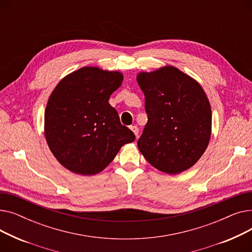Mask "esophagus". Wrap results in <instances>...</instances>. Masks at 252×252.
Returning <instances> with one entry per match:
<instances>
[{"label":"esophagus","instance_id":"34e87169","mask_svg":"<svg viewBox=\"0 0 252 252\" xmlns=\"http://www.w3.org/2000/svg\"><path fill=\"white\" fill-rule=\"evenodd\" d=\"M129 128L134 131L135 136L138 138V137H139V128H138V126H130Z\"/></svg>","mask_w":252,"mask_h":252}]
</instances>
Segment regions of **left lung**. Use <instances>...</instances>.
I'll return each mask as SVG.
<instances>
[{"label": "left lung", "instance_id": "1", "mask_svg": "<svg viewBox=\"0 0 252 252\" xmlns=\"http://www.w3.org/2000/svg\"><path fill=\"white\" fill-rule=\"evenodd\" d=\"M148 122L138 140L143 156L155 168L177 175L204 153L211 133V108L195 79L174 66L141 72Z\"/></svg>", "mask_w": 252, "mask_h": 252}]
</instances>
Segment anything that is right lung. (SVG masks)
<instances>
[{"label": "right lung", "mask_w": 252, "mask_h": 252, "mask_svg": "<svg viewBox=\"0 0 252 252\" xmlns=\"http://www.w3.org/2000/svg\"><path fill=\"white\" fill-rule=\"evenodd\" d=\"M118 71L83 67L57 85L45 111V136L56 159L74 174L96 175L135 134L108 103L121 87Z\"/></svg>", "instance_id": "add662e5"}]
</instances>
